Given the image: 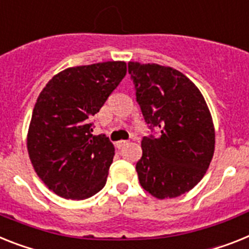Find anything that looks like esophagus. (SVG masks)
<instances>
[{
    "instance_id": "34e87169",
    "label": "esophagus",
    "mask_w": 249,
    "mask_h": 249,
    "mask_svg": "<svg viewBox=\"0 0 249 249\" xmlns=\"http://www.w3.org/2000/svg\"><path fill=\"white\" fill-rule=\"evenodd\" d=\"M126 144H128V142L126 141H119L118 143H116V145H118L119 148H121V147H124V145H126Z\"/></svg>"
}]
</instances>
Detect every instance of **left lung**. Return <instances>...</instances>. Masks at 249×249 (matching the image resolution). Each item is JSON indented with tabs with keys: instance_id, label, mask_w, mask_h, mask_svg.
Listing matches in <instances>:
<instances>
[{
	"instance_id": "obj_1",
	"label": "left lung",
	"mask_w": 249,
	"mask_h": 249,
	"mask_svg": "<svg viewBox=\"0 0 249 249\" xmlns=\"http://www.w3.org/2000/svg\"><path fill=\"white\" fill-rule=\"evenodd\" d=\"M137 101L158 138L142 141L137 162L141 186L157 199H173L194 189L208 171L215 149L212 114L200 89L172 67L129 62Z\"/></svg>"
}]
</instances>
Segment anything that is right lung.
<instances>
[{
    "label": "right lung",
    "instance_id": "obj_1",
    "mask_svg": "<svg viewBox=\"0 0 249 249\" xmlns=\"http://www.w3.org/2000/svg\"><path fill=\"white\" fill-rule=\"evenodd\" d=\"M126 74V63L71 67L50 79L36 100L28 153L39 178L58 196L85 200L105 186L115 154L105 135L91 134L89 119Z\"/></svg>",
    "mask_w": 249,
    "mask_h": 249
}]
</instances>
